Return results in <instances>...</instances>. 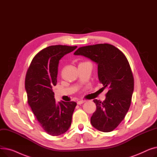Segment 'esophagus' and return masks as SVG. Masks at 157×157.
Returning a JSON list of instances; mask_svg holds the SVG:
<instances>
[{"instance_id": "obj_1", "label": "esophagus", "mask_w": 157, "mask_h": 157, "mask_svg": "<svg viewBox=\"0 0 157 157\" xmlns=\"http://www.w3.org/2000/svg\"><path fill=\"white\" fill-rule=\"evenodd\" d=\"M85 102V101H83V100H81V101H78L77 104H78V105H81V104H83Z\"/></svg>"}]
</instances>
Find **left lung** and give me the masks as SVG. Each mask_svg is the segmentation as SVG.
Here are the masks:
<instances>
[{"mask_svg": "<svg viewBox=\"0 0 157 157\" xmlns=\"http://www.w3.org/2000/svg\"><path fill=\"white\" fill-rule=\"evenodd\" d=\"M74 55L84 56L98 65V78L108 90L105 101L94 100L97 109L91 117L96 129L109 132L124 119L134 92V77L126 56L109 44L81 47Z\"/></svg>", "mask_w": 157, "mask_h": 157, "instance_id": "1", "label": "left lung"}]
</instances>
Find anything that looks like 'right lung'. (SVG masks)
I'll return each instance as SVG.
<instances>
[{
	"instance_id": "1",
	"label": "right lung",
	"mask_w": 157,
	"mask_h": 157,
	"mask_svg": "<svg viewBox=\"0 0 157 157\" xmlns=\"http://www.w3.org/2000/svg\"><path fill=\"white\" fill-rule=\"evenodd\" d=\"M77 46L55 45L39 52L29 66L25 78L28 103L39 125L53 136L61 135L69 128L75 102H56L53 87L57 83L59 60Z\"/></svg>"
}]
</instances>
